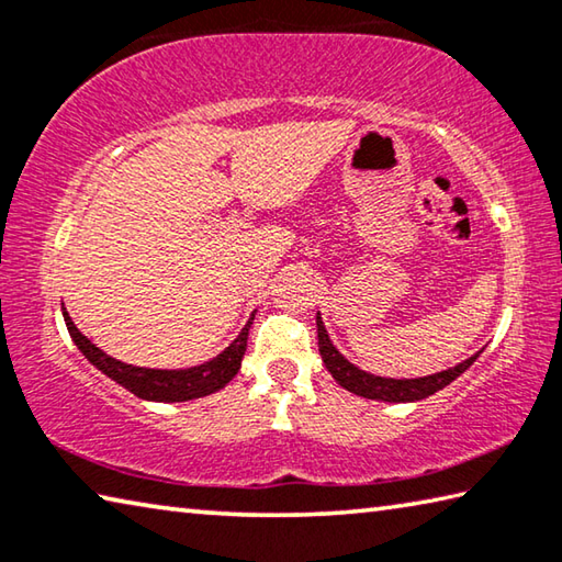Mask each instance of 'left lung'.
I'll list each match as a JSON object with an SVG mask.
<instances>
[{
    "mask_svg": "<svg viewBox=\"0 0 562 562\" xmlns=\"http://www.w3.org/2000/svg\"><path fill=\"white\" fill-rule=\"evenodd\" d=\"M317 339H319V355L325 361L327 372L335 376L339 386H345L347 392L364 396V398H376V402H418V398H426L439 392V389L449 386L456 376H461L465 369H469L479 355L469 357L461 364H456L446 372L431 374V376H418V379H384L361 372L359 367L351 364L345 357L339 355L337 347L329 341V335L325 325H322V317L317 315Z\"/></svg>",
    "mask_w": 562,
    "mask_h": 562,
    "instance_id": "left-lung-1",
    "label": "left lung"
}]
</instances>
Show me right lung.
I'll return each mask as SVG.
<instances>
[{"label":"right lung","mask_w":562,"mask_h":562,"mask_svg":"<svg viewBox=\"0 0 562 562\" xmlns=\"http://www.w3.org/2000/svg\"><path fill=\"white\" fill-rule=\"evenodd\" d=\"M64 310V307H61ZM64 322L69 329L76 347L81 349V355L87 357L93 367L101 369L103 374L111 376L113 382L128 389L131 394L146 402H190V398H201L223 389L231 379L240 372V361L247 349V335H250V325L247 322L245 329L237 335L231 347L221 351L215 359L205 361L201 367L190 369H146V367H133L123 364V361L109 357L106 351H101L97 345L81 335L69 317V312L64 310Z\"/></svg>","instance_id":"add662e5"}]
</instances>
